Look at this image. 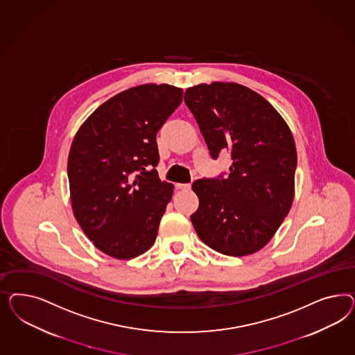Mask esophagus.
I'll return each mask as SVG.
<instances>
[{
  "instance_id": "1",
  "label": "esophagus",
  "mask_w": 355,
  "mask_h": 355,
  "mask_svg": "<svg viewBox=\"0 0 355 355\" xmlns=\"http://www.w3.org/2000/svg\"><path fill=\"white\" fill-rule=\"evenodd\" d=\"M175 187H177L178 190L187 191V190H190V189H191V184H190V183H177V184H175Z\"/></svg>"
}]
</instances>
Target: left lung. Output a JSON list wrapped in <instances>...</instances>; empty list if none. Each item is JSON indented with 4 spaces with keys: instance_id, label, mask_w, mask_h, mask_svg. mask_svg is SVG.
I'll list each match as a JSON object with an SVG mask.
<instances>
[{
    "instance_id": "obj_1",
    "label": "left lung",
    "mask_w": 355,
    "mask_h": 355,
    "mask_svg": "<svg viewBox=\"0 0 355 355\" xmlns=\"http://www.w3.org/2000/svg\"><path fill=\"white\" fill-rule=\"evenodd\" d=\"M184 103L212 159L232 155L226 178L193 183L199 207L191 215L207 246L229 257L264 248L291 211L297 150L279 112L248 87L232 82L190 87Z\"/></svg>"
}]
</instances>
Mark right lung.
Masks as SVG:
<instances>
[{"instance_id":"obj_1","label":"right lung","mask_w":355,"mask_h":355,"mask_svg":"<svg viewBox=\"0 0 355 355\" xmlns=\"http://www.w3.org/2000/svg\"><path fill=\"white\" fill-rule=\"evenodd\" d=\"M182 88L141 85L109 98L71 143L67 175L73 214L100 251L137 258L155 243L173 196L159 178L156 134L182 101Z\"/></svg>"}]
</instances>
